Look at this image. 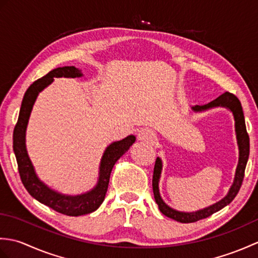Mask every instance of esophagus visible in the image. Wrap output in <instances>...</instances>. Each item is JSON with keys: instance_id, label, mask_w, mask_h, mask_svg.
Here are the masks:
<instances>
[{"instance_id": "1", "label": "esophagus", "mask_w": 258, "mask_h": 258, "mask_svg": "<svg viewBox=\"0 0 258 258\" xmlns=\"http://www.w3.org/2000/svg\"><path fill=\"white\" fill-rule=\"evenodd\" d=\"M138 138L141 142H144V143H153L156 140V135L152 130L142 128L138 134Z\"/></svg>"}]
</instances>
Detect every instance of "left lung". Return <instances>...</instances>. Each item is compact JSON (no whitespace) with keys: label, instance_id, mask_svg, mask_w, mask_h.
Segmentation results:
<instances>
[{"label":"left lung","instance_id":"left-lung-1","mask_svg":"<svg viewBox=\"0 0 258 258\" xmlns=\"http://www.w3.org/2000/svg\"><path fill=\"white\" fill-rule=\"evenodd\" d=\"M226 107L229 111L233 113V116L235 119V133H236V140H237V145H238V164L236 167V172H235V177L234 182L229 188L227 195L224 197L223 200L220 202L215 203L211 206L206 208H203V210L191 212V213H186V212H179L174 210V208L169 207L165 204V202L162 200L161 194H160V188H158V183H160L161 178V173H162V160L160 157L156 158L155 166H154V173H153V193H154V199L156 204L158 205L160 211L164 214V215L172 218L180 223H194L203 218H206L211 216L212 214L218 212L222 210L223 207H225L231 203L235 196L237 195L238 190L242 186L243 179H244V173L246 168V164L248 161L249 156V136L247 134V131H246V125H245V118H244V113L242 105H240V102L238 98L234 94L229 92H225L221 96H218L215 100L205 104V105H196L191 107L194 112H203L206 111V109H210L213 107Z\"/></svg>","mask_w":258,"mask_h":258}]
</instances>
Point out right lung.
<instances>
[{
    "mask_svg": "<svg viewBox=\"0 0 258 258\" xmlns=\"http://www.w3.org/2000/svg\"><path fill=\"white\" fill-rule=\"evenodd\" d=\"M83 76L81 70L75 67H64L54 69L45 76L35 81L29 89L26 90L20 109L18 123H16L13 132V151L18 162L19 173L24 187L30 195L34 197L42 204H44L52 210L64 215L81 216L96 211L101 206L105 199L109 176L115 163L118 158L128 151L133 145L136 138L134 135H128L122 141L114 142L109 144L102 156L98 172V180L94 188L81 195H64L58 193L45 185L37 177L34 171V166L27 155L25 145V134L27 123L34 105L38 93L42 92L46 86L54 81V78H81Z\"/></svg>",
    "mask_w": 258,
    "mask_h": 258,
    "instance_id": "right-lung-1",
    "label": "right lung"
}]
</instances>
